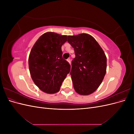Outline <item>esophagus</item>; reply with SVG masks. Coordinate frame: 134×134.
Returning <instances> with one entry per match:
<instances>
[{
	"instance_id": "esophagus-1",
	"label": "esophagus",
	"mask_w": 134,
	"mask_h": 134,
	"mask_svg": "<svg viewBox=\"0 0 134 134\" xmlns=\"http://www.w3.org/2000/svg\"><path fill=\"white\" fill-rule=\"evenodd\" d=\"M67 61L69 62V63L70 64V58H68V59H67Z\"/></svg>"
}]
</instances>
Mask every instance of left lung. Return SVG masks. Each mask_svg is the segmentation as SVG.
Segmentation results:
<instances>
[{"mask_svg":"<svg viewBox=\"0 0 134 134\" xmlns=\"http://www.w3.org/2000/svg\"><path fill=\"white\" fill-rule=\"evenodd\" d=\"M67 41L74 48L75 55L70 71L74 90L81 95L90 94L99 87L106 74V56L90 35L68 36Z\"/></svg>","mask_w":134,"mask_h":134,"instance_id":"1","label":"left lung"}]
</instances>
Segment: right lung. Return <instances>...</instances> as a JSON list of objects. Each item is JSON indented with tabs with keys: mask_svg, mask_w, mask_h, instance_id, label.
Segmentation results:
<instances>
[{
	"mask_svg": "<svg viewBox=\"0 0 134 134\" xmlns=\"http://www.w3.org/2000/svg\"><path fill=\"white\" fill-rule=\"evenodd\" d=\"M66 36L46 32L35 43L28 59L32 80L47 93L58 92L70 71V65L63 58L62 46Z\"/></svg>",
	"mask_w": 134,
	"mask_h": 134,
	"instance_id": "obj_1",
	"label": "right lung"
}]
</instances>
